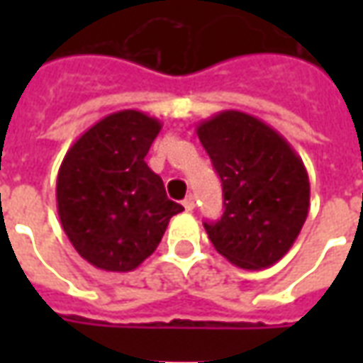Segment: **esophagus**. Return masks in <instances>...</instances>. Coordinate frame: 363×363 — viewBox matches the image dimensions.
<instances>
[{"label": "esophagus", "mask_w": 363, "mask_h": 363, "mask_svg": "<svg viewBox=\"0 0 363 363\" xmlns=\"http://www.w3.org/2000/svg\"><path fill=\"white\" fill-rule=\"evenodd\" d=\"M182 206H184V210H186V212H192V210H194V196H186L184 198V202H182Z\"/></svg>", "instance_id": "esophagus-1"}]
</instances>
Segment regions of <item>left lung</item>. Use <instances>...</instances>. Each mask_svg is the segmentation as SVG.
I'll return each instance as SVG.
<instances>
[{
    "label": "left lung",
    "mask_w": 363,
    "mask_h": 363,
    "mask_svg": "<svg viewBox=\"0 0 363 363\" xmlns=\"http://www.w3.org/2000/svg\"><path fill=\"white\" fill-rule=\"evenodd\" d=\"M220 174L223 216L204 223L213 249L245 270L276 264L309 212V174L289 142L267 122L221 111L196 126Z\"/></svg>",
    "instance_id": "8db88e82"
}]
</instances>
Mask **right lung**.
Here are the masks:
<instances>
[{
	"instance_id": "1",
	"label": "right lung",
	"mask_w": 363,
	"mask_h": 363,
	"mask_svg": "<svg viewBox=\"0 0 363 363\" xmlns=\"http://www.w3.org/2000/svg\"><path fill=\"white\" fill-rule=\"evenodd\" d=\"M145 112H112L67 150L56 181L58 216L79 257L99 270L130 272L157 249L184 208L167 198L145 155L161 132Z\"/></svg>"
}]
</instances>
